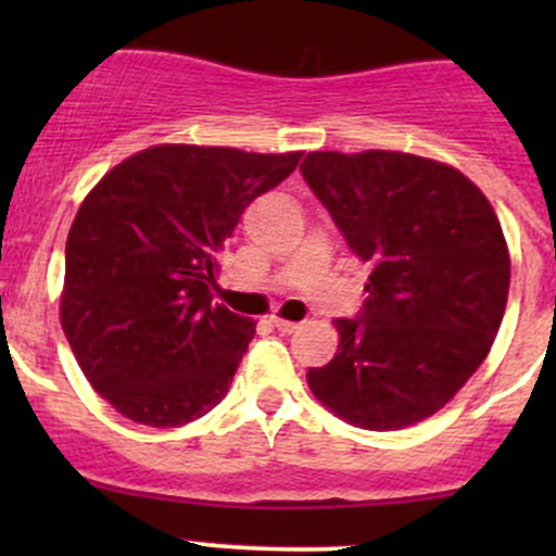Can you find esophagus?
Segmentation results:
<instances>
[{"mask_svg":"<svg viewBox=\"0 0 556 556\" xmlns=\"http://www.w3.org/2000/svg\"><path fill=\"white\" fill-rule=\"evenodd\" d=\"M274 328L282 330V333H295L299 330V323H293V319H282V317H271Z\"/></svg>","mask_w":556,"mask_h":556,"instance_id":"1","label":"esophagus"}]
</instances>
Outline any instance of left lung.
Listing matches in <instances>:
<instances>
[{
    "instance_id": "obj_1",
    "label": "left lung",
    "mask_w": 556,
    "mask_h": 556,
    "mask_svg": "<svg viewBox=\"0 0 556 556\" xmlns=\"http://www.w3.org/2000/svg\"><path fill=\"white\" fill-rule=\"evenodd\" d=\"M350 250L371 268L339 350L306 382L368 430L422 422L484 363L508 301L501 220L465 174L392 150H325L301 164Z\"/></svg>"
}]
</instances>
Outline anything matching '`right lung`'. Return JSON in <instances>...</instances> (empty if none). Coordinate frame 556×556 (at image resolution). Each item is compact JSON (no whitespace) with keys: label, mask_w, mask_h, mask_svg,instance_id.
<instances>
[{"label":"right lung","mask_w":556,"mask_h":556,"mask_svg":"<svg viewBox=\"0 0 556 556\" xmlns=\"http://www.w3.org/2000/svg\"><path fill=\"white\" fill-rule=\"evenodd\" d=\"M301 153L159 144L99 179L66 237L61 328L93 390L150 428L226 397L255 323L212 304L217 255Z\"/></svg>","instance_id":"1"}]
</instances>
